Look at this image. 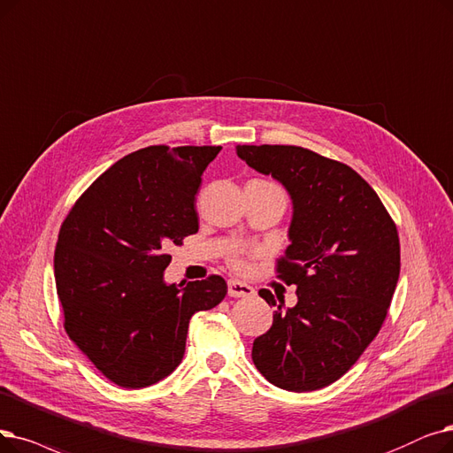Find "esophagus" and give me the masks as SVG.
Here are the masks:
<instances>
[{"label": "esophagus", "mask_w": 453, "mask_h": 453, "mask_svg": "<svg viewBox=\"0 0 453 453\" xmlns=\"http://www.w3.org/2000/svg\"><path fill=\"white\" fill-rule=\"evenodd\" d=\"M227 294L231 298H250L255 294V288L248 283L239 281V280H229L227 281Z\"/></svg>", "instance_id": "esophagus-1"}]
</instances>
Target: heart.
I'll list each match as a JSON object with an SVG mask.
<instances>
[{
	"label": "heart",
	"mask_w": 453,
	"mask_h": 453,
	"mask_svg": "<svg viewBox=\"0 0 453 453\" xmlns=\"http://www.w3.org/2000/svg\"><path fill=\"white\" fill-rule=\"evenodd\" d=\"M229 263L234 270L239 272H244L248 268V255L244 251H234L231 257H229Z\"/></svg>",
	"instance_id": "obj_1"
}]
</instances>
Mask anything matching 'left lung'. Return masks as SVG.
<instances>
[{"mask_svg": "<svg viewBox=\"0 0 453 453\" xmlns=\"http://www.w3.org/2000/svg\"><path fill=\"white\" fill-rule=\"evenodd\" d=\"M248 166L278 180L292 198L290 246L275 272L296 285L283 311L268 288L272 327L251 359L275 387L319 390L342 378L376 339L400 275V239L380 196L344 163L300 146H237Z\"/></svg>", "mask_w": 453, "mask_h": 453, "instance_id": "left-lung-1", "label": "left lung"}]
</instances>
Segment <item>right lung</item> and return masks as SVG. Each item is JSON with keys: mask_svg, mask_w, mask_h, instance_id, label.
I'll return each mask as SVG.
<instances>
[{"mask_svg": "<svg viewBox=\"0 0 453 453\" xmlns=\"http://www.w3.org/2000/svg\"><path fill=\"white\" fill-rule=\"evenodd\" d=\"M220 146H148L105 170L73 203L55 246L70 341L118 387L142 388L180 366L194 312L227 294L220 275L166 285L163 272L198 233L202 173Z\"/></svg>", "mask_w": 453, "mask_h": 453, "instance_id": "1", "label": "right lung"}]
</instances>
